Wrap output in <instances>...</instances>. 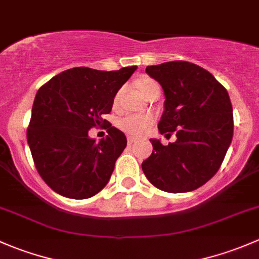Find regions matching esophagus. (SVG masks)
<instances>
[{"instance_id":"obj_1","label":"esophagus","mask_w":259,"mask_h":259,"mask_svg":"<svg viewBox=\"0 0 259 259\" xmlns=\"http://www.w3.org/2000/svg\"><path fill=\"white\" fill-rule=\"evenodd\" d=\"M135 142H137V139H135V138H133V137H127V144H129V145H133V144H134Z\"/></svg>"}]
</instances>
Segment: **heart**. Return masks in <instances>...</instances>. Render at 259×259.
Returning <instances> with one entry per match:
<instances>
[{"instance_id": "heart-1", "label": "heart", "mask_w": 259, "mask_h": 259, "mask_svg": "<svg viewBox=\"0 0 259 259\" xmlns=\"http://www.w3.org/2000/svg\"><path fill=\"white\" fill-rule=\"evenodd\" d=\"M149 82H151V80H143L142 83H140V89L143 86L148 85ZM151 121L153 120L149 116H143V115H127V116H124L122 119H120L117 125H119V127L122 132L132 135V137H142L146 130H148V127L150 126Z\"/></svg>"}]
</instances>
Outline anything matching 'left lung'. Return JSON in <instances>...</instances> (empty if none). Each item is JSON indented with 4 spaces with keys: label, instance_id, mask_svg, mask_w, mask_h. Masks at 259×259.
I'll list each match as a JSON object with an SVG mask.
<instances>
[{
    "label": "left lung",
    "instance_id": "left-lung-1",
    "mask_svg": "<svg viewBox=\"0 0 259 259\" xmlns=\"http://www.w3.org/2000/svg\"><path fill=\"white\" fill-rule=\"evenodd\" d=\"M145 71L160 83L165 96L159 132H176L177 140L163 145L150 139L153 153L142 169L158 189L192 192L218 171L231 145V99L209 71L192 62H164L146 66Z\"/></svg>",
    "mask_w": 259,
    "mask_h": 259
}]
</instances>
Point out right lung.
<instances>
[{
  "label": "right lung",
  "instance_id": "right-lung-1",
  "mask_svg": "<svg viewBox=\"0 0 259 259\" xmlns=\"http://www.w3.org/2000/svg\"><path fill=\"white\" fill-rule=\"evenodd\" d=\"M137 69L74 67L37 91L27 143L38 174L52 190L72 199H86L108 184L126 137L103 121L101 115L110 113L115 95ZM101 122L107 124L108 135L98 143L88 137V130Z\"/></svg>",
  "mask_w": 259,
  "mask_h": 259
}]
</instances>
